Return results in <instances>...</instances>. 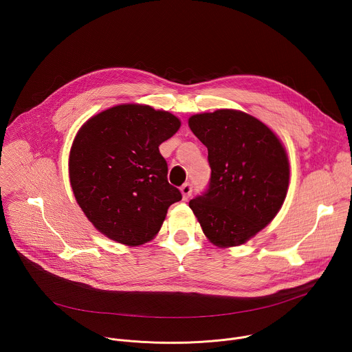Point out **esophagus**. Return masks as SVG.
<instances>
[{
  "mask_svg": "<svg viewBox=\"0 0 352 352\" xmlns=\"http://www.w3.org/2000/svg\"><path fill=\"white\" fill-rule=\"evenodd\" d=\"M181 193H182V199H184V200H188V197L192 195V185H190L189 182L184 184V185L181 186Z\"/></svg>",
  "mask_w": 352,
  "mask_h": 352,
  "instance_id": "esophagus-1",
  "label": "esophagus"
}]
</instances>
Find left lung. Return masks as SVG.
<instances>
[{"label":"left lung","mask_w":352,"mask_h":352,"mask_svg":"<svg viewBox=\"0 0 352 352\" xmlns=\"http://www.w3.org/2000/svg\"><path fill=\"white\" fill-rule=\"evenodd\" d=\"M208 147V190L189 202L209 241L238 246L255 236L280 212L288 190L289 163L277 135L238 110L195 114L188 120Z\"/></svg>","instance_id":"8db88e82"}]
</instances>
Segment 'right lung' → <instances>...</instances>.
Instances as JSON below:
<instances>
[{
  "mask_svg": "<svg viewBox=\"0 0 352 352\" xmlns=\"http://www.w3.org/2000/svg\"><path fill=\"white\" fill-rule=\"evenodd\" d=\"M181 121L144 104H120L87 120L69 153L78 205L107 238L138 246L160 231L168 208L182 199L168 184L159 146Z\"/></svg>",
  "mask_w": 352,
  "mask_h": 352,
  "instance_id": "obj_1",
  "label": "right lung"
}]
</instances>
